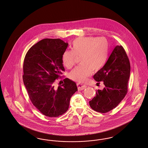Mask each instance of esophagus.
Here are the masks:
<instances>
[{
	"instance_id": "1",
	"label": "esophagus",
	"mask_w": 148,
	"mask_h": 148,
	"mask_svg": "<svg viewBox=\"0 0 148 148\" xmlns=\"http://www.w3.org/2000/svg\"><path fill=\"white\" fill-rule=\"evenodd\" d=\"M77 88H78V90L79 91H82L84 89H85L86 88V86L85 85H83V84H81L80 83H77Z\"/></svg>"
}]
</instances>
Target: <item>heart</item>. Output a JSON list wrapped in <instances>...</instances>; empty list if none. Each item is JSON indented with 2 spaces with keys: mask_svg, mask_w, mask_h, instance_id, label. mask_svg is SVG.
Returning <instances> with one entry per match:
<instances>
[{
  "mask_svg": "<svg viewBox=\"0 0 148 148\" xmlns=\"http://www.w3.org/2000/svg\"><path fill=\"white\" fill-rule=\"evenodd\" d=\"M109 53V45L104 38L92 36L79 37L73 41L71 50H66L62 55L64 66L71 69L74 66L77 57H80L81 64L71 72V80L84 82L92 74L105 64Z\"/></svg>",
  "mask_w": 148,
  "mask_h": 148,
  "instance_id": "1",
  "label": "heart"
}]
</instances>
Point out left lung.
<instances>
[{
	"mask_svg": "<svg viewBox=\"0 0 148 148\" xmlns=\"http://www.w3.org/2000/svg\"><path fill=\"white\" fill-rule=\"evenodd\" d=\"M130 71L126 51L121 45L115 46L105 65L93 76L96 81L103 82L105 87L102 90H98L96 96L89 102L93 110L106 113L117 107L127 93Z\"/></svg>",
	"mask_w": 148,
	"mask_h": 148,
	"instance_id": "obj_1",
	"label": "left lung"
}]
</instances>
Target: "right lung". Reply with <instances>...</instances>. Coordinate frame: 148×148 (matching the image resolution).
<instances>
[{
  "label": "right lung",
  "mask_w": 148,
  "mask_h": 148,
  "mask_svg": "<svg viewBox=\"0 0 148 148\" xmlns=\"http://www.w3.org/2000/svg\"><path fill=\"white\" fill-rule=\"evenodd\" d=\"M68 44L60 39H44L32 46L23 62V80L33 104L46 116L58 117L66 112L70 99L77 91L76 83L65 78L55 86V80L61 78L62 55Z\"/></svg>",
  "instance_id": "add662e5"
}]
</instances>
